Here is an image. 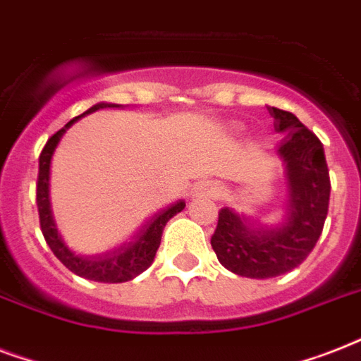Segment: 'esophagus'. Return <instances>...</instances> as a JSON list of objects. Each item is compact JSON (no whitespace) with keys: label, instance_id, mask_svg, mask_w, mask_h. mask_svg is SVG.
<instances>
[{"label":"esophagus","instance_id":"1","mask_svg":"<svg viewBox=\"0 0 361 361\" xmlns=\"http://www.w3.org/2000/svg\"><path fill=\"white\" fill-rule=\"evenodd\" d=\"M221 195L219 183L215 181H200L197 187H195V197L198 198H217Z\"/></svg>","mask_w":361,"mask_h":361}]
</instances>
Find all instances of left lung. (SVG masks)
<instances>
[{
	"label": "left lung",
	"instance_id": "8db88e82",
	"mask_svg": "<svg viewBox=\"0 0 361 361\" xmlns=\"http://www.w3.org/2000/svg\"><path fill=\"white\" fill-rule=\"evenodd\" d=\"M268 110L275 130L285 135L275 147L285 176V214L266 225L223 208L212 236L219 262L251 279L277 277L300 266L322 234L330 204V174L320 140L292 112Z\"/></svg>",
	"mask_w": 361,
	"mask_h": 361
}]
</instances>
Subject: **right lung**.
Segmentation results:
<instances>
[{
	"instance_id": "obj_1",
	"label": "right lung",
	"mask_w": 361,
	"mask_h": 361,
	"mask_svg": "<svg viewBox=\"0 0 361 361\" xmlns=\"http://www.w3.org/2000/svg\"><path fill=\"white\" fill-rule=\"evenodd\" d=\"M121 104L114 103H97L92 109L86 110L82 116H76L63 129H59L54 136H50L47 146L39 157V180H37V208H39V219H41L42 236L47 240L48 247L59 258V262L65 268H69L73 274L80 275L84 279L97 281V283H125L135 279L144 269L152 266L155 252L161 245V236L166 223L176 214H180L185 208V200L170 204L166 208L159 209L157 214L149 217L138 231L130 236V240L123 241L118 247H112L109 251L97 252V255H78L65 243L61 232L58 231L56 219H54L52 202H50V166L56 147H58L61 136L71 125L84 118L86 114H93L101 109H120Z\"/></svg>"
}]
</instances>
